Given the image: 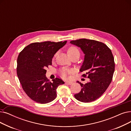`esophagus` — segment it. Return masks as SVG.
<instances>
[{
	"label": "esophagus",
	"instance_id": "obj_1",
	"mask_svg": "<svg viewBox=\"0 0 131 131\" xmlns=\"http://www.w3.org/2000/svg\"><path fill=\"white\" fill-rule=\"evenodd\" d=\"M66 83L67 84H69V85H71V84H72L73 83V82H71V81H67V82H66Z\"/></svg>",
	"mask_w": 131,
	"mask_h": 131
}]
</instances>
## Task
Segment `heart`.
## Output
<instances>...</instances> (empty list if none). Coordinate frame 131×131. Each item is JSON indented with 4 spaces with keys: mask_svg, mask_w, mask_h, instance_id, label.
I'll return each instance as SVG.
<instances>
[{
    "mask_svg": "<svg viewBox=\"0 0 131 131\" xmlns=\"http://www.w3.org/2000/svg\"><path fill=\"white\" fill-rule=\"evenodd\" d=\"M76 53H79V50H78V49L74 47V46H71L67 50V53L69 55L70 54H74ZM56 56V54L54 55V57ZM60 74L61 75L62 77H63L64 78H67L68 77V75H69V74H70L72 72L71 70H70L69 69H62L60 70Z\"/></svg>",
    "mask_w": 131,
    "mask_h": 131,
    "instance_id": "obj_1",
    "label": "heart"
}]
</instances>
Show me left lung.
I'll return each instance as SVG.
<instances>
[{"label":"left lung","mask_w":131,"mask_h":131,"mask_svg":"<svg viewBox=\"0 0 131 131\" xmlns=\"http://www.w3.org/2000/svg\"><path fill=\"white\" fill-rule=\"evenodd\" d=\"M70 43L80 48L85 54L80 71L86 72L82 76L90 79L84 84L77 81L82 88L74 97L84 103L93 102L103 95L111 82L115 67L111 50L104 43L93 39L82 38Z\"/></svg>","instance_id":"1"}]
</instances>
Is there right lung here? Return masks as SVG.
I'll list each match as a JSON object with an SVG mask.
<instances>
[{"label": "right lung", "mask_w": 131, "mask_h": 131, "mask_svg": "<svg viewBox=\"0 0 131 131\" xmlns=\"http://www.w3.org/2000/svg\"><path fill=\"white\" fill-rule=\"evenodd\" d=\"M67 41L32 43L20 52L16 72L22 88L33 101L45 104L54 100L57 88L64 82L58 78L52 82L45 76L46 69L52 65V59Z\"/></svg>", "instance_id": "right-lung-1"}]
</instances>
